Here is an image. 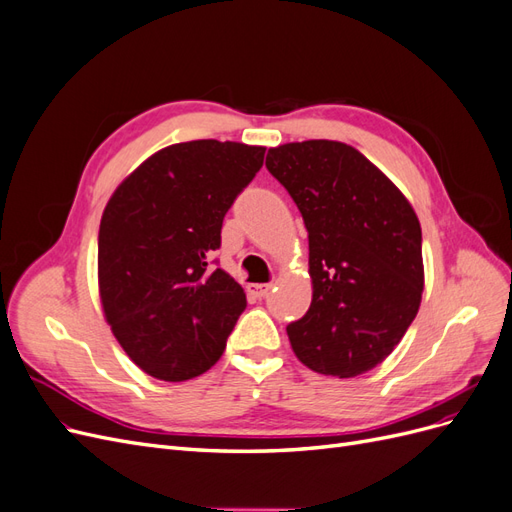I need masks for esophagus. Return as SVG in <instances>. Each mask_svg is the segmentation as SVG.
I'll list each match as a JSON object with an SVG mask.
<instances>
[{
    "instance_id": "esophagus-1",
    "label": "esophagus",
    "mask_w": 512,
    "mask_h": 512,
    "mask_svg": "<svg viewBox=\"0 0 512 512\" xmlns=\"http://www.w3.org/2000/svg\"><path fill=\"white\" fill-rule=\"evenodd\" d=\"M271 288H273L271 284H247V292L254 294L256 299H265L271 292Z\"/></svg>"
}]
</instances>
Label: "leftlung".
I'll return each mask as SVG.
<instances>
[{
	"label": "left lung",
	"mask_w": 512,
	"mask_h": 512,
	"mask_svg": "<svg viewBox=\"0 0 512 512\" xmlns=\"http://www.w3.org/2000/svg\"><path fill=\"white\" fill-rule=\"evenodd\" d=\"M267 168L297 203L309 239L312 305L286 327L290 346L318 374H365L421 307V222L397 185L346 143L271 147Z\"/></svg>",
	"instance_id": "obj_1"
}]
</instances>
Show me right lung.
Wrapping results in <instances>:
<instances>
[{
	"instance_id": "right-lung-1",
	"label": "right lung",
	"mask_w": 512,
	"mask_h": 512,
	"mask_svg": "<svg viewBox=\"0 0 512 512\" xmlns=\"http://www.w3.org/2000/svg\"><path fill=\"white\" fill-rule=\"evenodd\" d=\"M265 147L190 141L164 147L123 179L102 213L98 288L119 346L145 374L183 382L224 354L245 292L211 269L224 215Z\"/></svg>"
}]
</instances>
